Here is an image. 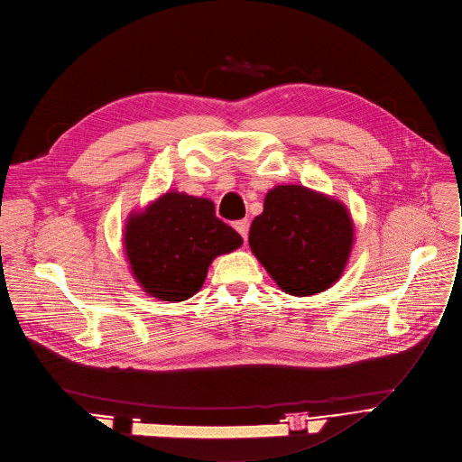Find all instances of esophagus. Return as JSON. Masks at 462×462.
<instances>
[{"label": "esophagus", "mask_w": 462, "mask_h": 462, "mask_svg": "<svg viewBox=\"0 0 462 462\" xmlns=\"http://www.w3.org/2000/svg\"><path fill=\"white\" fill-rule=\"evenodd\" d=\"M248 220H238V222H235L233 224V227L240 233V236L244 238V240H246V236H248Z\"/></svg>", "instance_id": "obj_1"}]
</instances>
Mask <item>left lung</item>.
Returning <instances> with one entry per match:
<instances>
[{"mask_svg": "<svg viewBox=\"0 0 462 462\" xmlns=\"http://www.w3.org/2000/svg\"><path fill=\"white\" fill-rule=\"evenodd\" d=\"M352 242L355 229L346 207L298 184L270 189L250 227L254 255L292 296L330 289L343 274Z\"/></svg>", "mask_w": 462, "mask_h": 462, "instance_id": "1", "label": "left lung"}]
</instances>
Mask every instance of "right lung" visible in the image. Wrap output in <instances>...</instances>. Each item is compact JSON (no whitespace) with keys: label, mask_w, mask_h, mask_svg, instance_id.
Returning <instances> with one entry per match:
<instances>
[{"label":"right lung","mask_w":462,"mask_h":462,"mask_svg":"<svg viewBox=\"0 0 462 462\" xmlns=\"http://www.w3.org/2000/svg\"><path fill=\"white\" fill-rule=\"evenodd\" d=\"M242 236L216 218L205 198L168 192L125 227V252L132 274L158 300L182 302L196 294L214 257L240 248Z\"/></svg>","instance_id":"add662e5"}]
</instances>
